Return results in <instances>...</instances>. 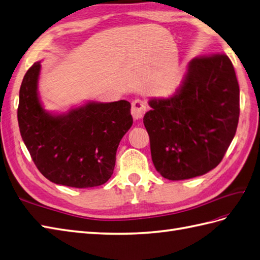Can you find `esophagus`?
I'll return each instance as SVG.
<instances>
[{
    "mask_svg": "<svg viewBox=\"0 0 260 260\" xmlns=\"http://www.w3.org/2000/svg\"><path fill=\"white\" fill-rule=\"evenodd\" d=\"M146 113V103L143 102L142 100L136 99L132 102V115L134 117L135 121L142 119Z\"/></svg>",
    "mask_w": 260,
    "mask_h": 260,
    "instance_id": "esophagus-1",
    "label": "esophagus"
}]
</instances>
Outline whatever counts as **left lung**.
I'll return each instance as SVG.
<instances>
[{"label": "left lung", "instance_id": "left-lung-1", "mask_svg": "<svg viewBox=\"0 0 260 260\" xmlns=\"http://www.w3.org/2000/svg\"><path fill=\"white\" fill-rule=\"evenodd\" d=\"M148 103L143 121L152 162L164 178L202 176L222 161L239 117V86L228 56L193 58L175 94Z\"/></svg>", "mask_w": 260, "mask_h": 260}]
</instances>
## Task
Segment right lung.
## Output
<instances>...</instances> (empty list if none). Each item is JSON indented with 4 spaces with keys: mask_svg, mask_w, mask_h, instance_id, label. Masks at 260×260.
I'll return each mask as SVG.
<instances>
[{
    "mask_svg": "<svg viewBox=\"0 0 260 260\" xmlns=\"http://www.w3.org/2000/svg\"><path fill=\"white\" fill-rule=\"evenodd\" d=\"M41 62L26 72L19 89V132L32 161L51 182L72 188L105 183L115 167L118 144L133 124L131 103L89 102L52 115L38 96Z\"/></svg>",
    "mask_w": 260,
    "mask_h": 260,
    "instance_id": "obj_1",
    "label": "right lung"
}]
</instances>
